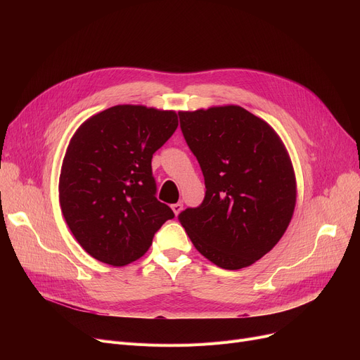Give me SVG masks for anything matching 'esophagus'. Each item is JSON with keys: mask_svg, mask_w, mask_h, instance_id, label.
<instances>
[{"mask_svg": "<svg viewBox=\"0 0 360 360\" xmlns=\"http://www.w3.org/2000/svg\"><path fill=\"white\" fill-rule=\"evenodd\" d=\"M170 207H172V210H174L175 216H178V214L182 212V204H181V202H175V204H172Z\"/></svg>", "mask_w": 360, "mask_h": 360, "instance_id": "34e87169", "label": "esophagus"}]
</instances>
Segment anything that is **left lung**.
Instances as JSON below:
<instances>
[{"label":"left lung","instance_id":"left-lung-1","mask_svg":"<svg viewBox=\"0 0 360 360\" xmlns=\"http://www.w3.org/2000/svg\"><path fill=\"white\" fill-rule=\"evenodd\" d=\"M179 120L207 191L178 220L217 267H248L276 247L292 220L297 191L288 150L271 125L238 105L181 110Z\"/></svg>","mask_w":360,"mask_h":360}]
</instances>
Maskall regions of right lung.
Returning a JSON list of instances; mask_svg holds the SVG:
<instances>
[{"instance_id": "add662e5", "label": "right lung", "mask_w": 360, "mask_h": 360, "mask_svg": "<svg viewBox=\"0 0 360 360\" xmlns=\"http://www.w3.org/2000/svg\"><path fill=\"white\" fill-rule=\"evenodd\" d=\"M176 127L175 110L117 105L74 132L61 166L60 205L71 233L93 258L127 266L174 219L155 195L151 158Z\"/></svg>"}]
</instances>
